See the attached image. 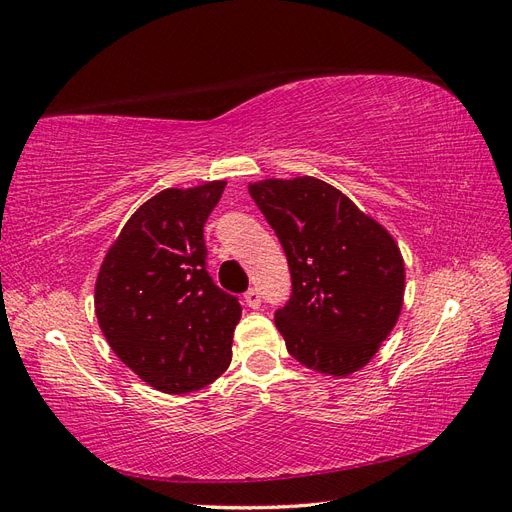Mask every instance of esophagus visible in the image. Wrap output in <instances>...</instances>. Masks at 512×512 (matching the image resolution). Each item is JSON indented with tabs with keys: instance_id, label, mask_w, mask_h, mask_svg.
Returning a JSON list of instances; mask_svg holds the SVG:
<instances>
[{
	"instance_id": "esophagus-1",
	"label": "esophagus",
	"mask_w": 512,
	"mask_h": 512,
	"mask_svg": "<svg viewBox=\"0 0 512 512\" xmlns=\"http://www.w3.org/2000/svg\"><path fill=\"white\" fill-rule=\"evenodd\" d=\"M244 302H246L248 309H259V306H261L259 291L257 289H248L246 294H244Z\"/></svg>"
}]
</instances>
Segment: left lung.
<instances>
[{"mask_svg": "<svg viewBox=\"0 0 512 512\" xmlns=\"http://www.w3.org/2000/svg\"><path fill=\"white\" fill-rule=\"evenodd\" d=\"M279 238L291 296L274 313L287 352L334 377L362 369L403 306L405 266L390 233L311 175L248 184Z\"/></svg>", "mask_w": 512, "mask_h": 512, "instance_id": "left-lung-1", "label": "left lung"}]
</instances>
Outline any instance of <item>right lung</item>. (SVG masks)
I'll return each instance as SVG.
<instances>
[{
	"label": "right lung",
	"instance_id": "right-lung-1",
	"mask_svg": "<svg viewBox=\"0 0 512 512\" xmlns=\"http://www.w3.org/2000/svg\"><path fill=\"white\" fill-rule=\"evenodd\" d=\"M225 182L167 188L128 218L102 261L94 306L107 343L160 392L199 390L223 375L242 306L208 274L203 225Z\"/></svg>",
	"mask_w": 512,
	"mask_h": 512
}]
</instances>
